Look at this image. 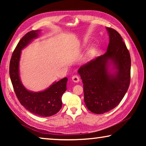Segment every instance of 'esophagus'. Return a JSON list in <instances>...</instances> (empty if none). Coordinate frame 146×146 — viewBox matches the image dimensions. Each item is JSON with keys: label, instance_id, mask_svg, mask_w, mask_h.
<instances>
[{"label": "esophagus", "instance_id": "1", "mask_svg": "<svg viewBox=\"0 0 146 146\" xmlns=\"http://www.w3.org/2000/svg\"><path fill=\"white\" fill-rule=\"evenodd\" d=\"M72 80L74 82H78L80 81V78L78 77V76L77 75H74L72 76Z\"/></svg>", "mask_w": 146, "mask_h": 146}]
</instances>
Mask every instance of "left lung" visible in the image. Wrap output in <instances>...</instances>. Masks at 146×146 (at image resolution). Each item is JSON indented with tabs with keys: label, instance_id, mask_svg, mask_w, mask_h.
I'll list each match as a JSON object with an SVG mask.
<instances>
[{
	"label": "left lung",
	"instance_id": "8db88e82",
	"mask_svg": "<svg viewBox=\"0 0 146 146\" xmlns=\"http://www.w3.org/2000/svg\"><path fill=\"white\" fill-rule=\"evenodd\" d=\"M110 37L104 55L80 66L78 73L84 84V102L89 110L102 114L119 104L129 88L131 57L120 35L106 28ZM112 67L110 68V66Z\"/></svg>",
	"mask_w": 146,
	"mask_h": 146
}]
</instances>
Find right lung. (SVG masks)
Returning <instances> with one entry per match:
<instances>
[{
    "instance_id": "1",
    "label": "right lung",
    "mask_w": 146,
    "mask_h": 146,
    "mask_svg": "<svg viewBox=\"0 0 146 146\" xmlns=\"http://www.w3.org/2000/svg\"><path fill=\"white\" fill-rule=\"evenodd\" d=\"M39 31H31L21 39L12 54L9 63V76L14 91L20 103L27 110L36 115L46 117L58 113L62 108V96L66 91L68 78L65 77L54 82L48 88L40 92L26 90L19 76V61L21 50L33 39L38 36Z\"/></svg>"
}]
</instances>
